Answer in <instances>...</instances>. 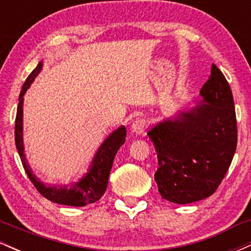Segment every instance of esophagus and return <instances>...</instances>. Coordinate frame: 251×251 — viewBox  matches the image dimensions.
I'll return each mask as SVG.
<instances>
[{
	"label": "esophagus",
	"mask_w": 251,
	"mask_h": 251,
	"mask_svg": "<svg viewBox=\"0 0 251 251\" xmlns=\"http://www.w3.org/2000/svg\"><path fill=\"white\" fill-rule=\"evenodd\" d=\"M146 128H148V120L144 119V118H138V119H135L134 122L132 123L131 126V131L137 134L143 133Z\"/></svg>",
	"instance_id": "34e87169"
}]
</instances>
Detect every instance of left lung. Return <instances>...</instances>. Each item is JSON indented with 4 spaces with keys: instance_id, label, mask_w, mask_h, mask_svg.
I'll list each match as a JSON object with an SVG mask.
<instances>
[{
    "instance_id": "obj_1",
    "label": "left lung",
    "mask_w": 251,
    "mask_h": 251,
    "mask_svg": "<svg viewBox=\"0 0 251 251\" xmlns=\"http://www.w3.org/2000/svg\"><path fill=\"white\" fill-rule=\"evenodd\" d=\"M203 103L150 129L158 158L154 174L164 200L188 204L211 196L229 170L237 146L234 98L212 63L201 89Z\"/></svg>"
}]
</instances>
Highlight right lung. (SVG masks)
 Here are the masks:
<instances>
[{"label":"right lung","mask_w":251,"mask_h":251,"mask_svg":"<svg viewBox=\"0 0 251 251\" xmlns=\"http://www.w3.org/2000/svg\"><path fill=\"white\" fill-rule=\"evenodd\" d=\"M42 68V62H39L36 68L29 74L25 82L22 86V91L19 97V106H17L16 119H15V144L17 152L21 158L22 165L29 178L34 184L37 191L43 197L47 198L54 203L63 204V205L71 206H85L87 204H92L99 201L105 194L106 188L108 184V176L111 172L112 164L116 157L118 150L125 143L126 128L125 126H120L116 131L103 140L98 150L96 157L92 162L88 172L80 179L77 183L71 185L62 186H48L41 183L31 172L30 166L28 165L25 155L24 153V139H22V114H24V96L29 88L30 83L34 81L35 76L40 73Z\"/></svg>","instance_id":"1"}]
</instances>
